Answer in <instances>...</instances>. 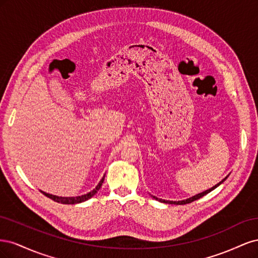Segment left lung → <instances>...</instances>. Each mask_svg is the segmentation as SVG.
Returning a JSON list of instances; mask_svg holds the SVG:
<instances>
[{
    "instance_id": "8db88e82",
    "label": "left lung",
    "mask_w": 258,
    "mask_h": 258,
    "mask_svg": "<svg viewBox=\"0 0 258 258\" xmlns=\"http://www.w3.org/2000/svg\"><path fill=\"white\" fill-rule=\"evenodd\" d=\"M228 176V175H227ZM227 176H226L223 181H221L220 183L218 184H216L215 186H213L212 188H210V189H208V190H206V191H204V192H201V194H198V195H196V196H194V197H191V198H189V199H186V200H183V201H166V200H162V199H158V198H156L155 196H154V198L156 199V200H158V201H160V202H165V204H170V205H187V204H190V202H192V201H196V200H198V199H200L201 197H204V196H206L207 194H209L210 191H212L213 189H215L216 187L218 186V185H221L226 178H227Z\"/></svg>"
}]
</instances>
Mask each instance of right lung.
<instances>
[{
	"mask_svg": "<svg viewBox=\"0 0 258 258\" xmlns=\"http://www.w3.org/2000/svg\"><path fill=\"white\" fill-rule=\"evenodd\" d=\"M104 181V176L102 177V179H101L100 183L97 185V187L93 190L89 191L88 194L86 195H83V196H79V197H58V196H53V195H50V194H46L44 191H41L43 195H45L46 197L50 198L51 200L56 201V202H59V204H63V205H75V204H80V202H83V201H86L90 199L92 196H95V195L98 192V190L101 188V186H102V183Z\"/></svg>",
	"mask_w": 258,
	"mask_h": 258,
	"instance_id": "1",
	"label": "right lung"
}]
</instances>
